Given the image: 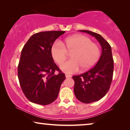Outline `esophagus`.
<instances>
[{
    "instance_id": "1",
    "label": "esophagus",
    "mask_w": 130,
    "mask_h": 130,
    "mask_svg": "<svg viewBox=\"0 0 130 130\" xmlns=\"http://www.w3.org/2000/svg\"><path fill=\"white\" fill-rule=\"evenodd\" d=\"M65 77H66V78H69L71 77V76L69 75V74H65Z\"/></svg>"
}]
</instances>
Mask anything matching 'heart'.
Returning a JSON list of instances; mask_svg holds the SVG:
<instances>
[{
	"instance_id": "obj_1",
	"label": "heart",
	"mask_w": 130,
	"mask_h": 130,
	"mask_svg": "<svg viewBox=\"0 0 130 130\" xmlns=\"http://www.w3.org/2000/svg\"><path fill=\"white\" fill-rule=\"evenodd\" d=\"M72 50V60L61 66V70L68 74L76 73L81 68L83 70L91 69L96 64L100 56L98 46L92 43L88 37L81 34L68 37L62 43L57 41L54 42L50 48V54L53 60L60 65L65 60L67 51Z\"/></svg>"
}]
</instances>
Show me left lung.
<instances>
[{
	"label": "left lung",
	"instance_id": "1",
	"mask_svg": "<svg viewBox=\"0 0 130 130\" xmlns=\"http://www.w3.org/2000/svg\"><path fill=\"white\" fill-rule=\"evenodd\" d=\"M79 31L94 37L102 49L99 60L93 68L72 77L76 98L81 102L89 104L100 100L108 91L113 77V60L111 46L102 36L88 30Z\"/></svg>",
	"mask_w": 130,
	"mask_h": 130
}]
</instances>
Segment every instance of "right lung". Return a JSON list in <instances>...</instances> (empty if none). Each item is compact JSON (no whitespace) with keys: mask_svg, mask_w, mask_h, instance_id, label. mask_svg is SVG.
Returning a JSON list of instances; mask_svg holds the SVG:
<instances>
[{"mask_svg":"<svg viewBox=\"0 0 130 130\" xmlns=\"http://www.w3.org/2000/svg\"><path fill=\"white\" fill-rule=\"evenodd\" d=\"M65 31H49L34 34L22 50L18 75L22 91L30 102L47 105L56 100L65 74L54 63L50 48ZM56 70L59 72L55 75Z\"/></svg>","mask_w":130,"mask_h":130,"instance_id":"1","label":"right lung"}]
</instances>
